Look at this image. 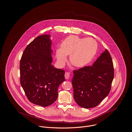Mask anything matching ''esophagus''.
I'll return each mask as SVG.
<instances>
[{"label":"esophagus","mask_w":132,"mask_h":132,"mask_svg":"<svg viewBox=\"0 0 132 132\" xmlns=\"http://www.w3.org/2000/svg\"><path fill=\"white\" fill-rule=\"evenodd\" d=\"M65 77L66 79H68L70 77V73L68 72H66L65 74Z\"/></svg>","instance_id":"obj_1"}]
</instances>
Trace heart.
Listing matches in <instances>:
<instances>
[{
    "label": "heart",
    "mask_w": 132,
    "mask_h": 132,
    "mask_svg": "<svg viewBox=\"0 0 132 132\" xmlns=\"http://www.w3.org/2000/svg\"><path fill=\"white\" fill-rule=\"evenodd\" d=\"M97 48V43L93 38L70 35L63 41L61 48L56 51V57L59 62L63 64L67 60L66 56L70 55V63L75 67H81L94 57Z\"/></svg>",
    "instance_id": "obj_1"
}]
</instances>
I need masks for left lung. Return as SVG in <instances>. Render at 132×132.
Segmentation results:
<instances>
[{"label": "left lung", "instance_id": "obj_1", "mask_svg": "<svg viewBox=\"0 0 132 132\" xmlns=\"http://www.w3.org/2000/svg\"><path fill=\"white\" fill-rule=\"evenodd\" d=\"M74 99L84 108L97 106L109 94L114 77L111 57L105 50L92 66L73 71Z\"/></svg>", "mask_w": 132, "mask_h": 132}]
</instances>
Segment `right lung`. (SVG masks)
<instances>
[{"label":"right lung","instance_id":"obj_1","mask_svg":"<svg viewBox=\"0 0 132 132\" xmlns=\"http://www.w3.org/2000/svg\"><path fill=\"white\" fill-rule=\"evenodd\" d=\"M51 35L37 37L25 49L20 64V83L30 102L42 107L55 102L65 71L55 68Z\"/></svg>","mask_w":132,"mask_h":132}]
</instances>
